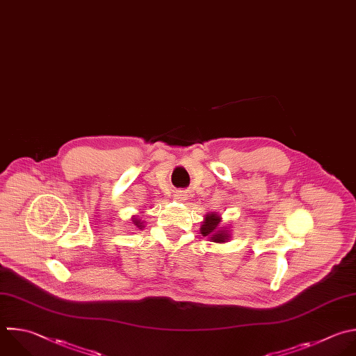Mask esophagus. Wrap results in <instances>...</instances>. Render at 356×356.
<instances>
[{
	"instance_id": "esophagus-1",
	"label": "esophagus",
	"mask_w": 356,
	"mask_h": 356,
	"mask_svg": "<svg viewBox=\"0 0 356 356\" xmlns=\"http://www.w3.org/2000/svg\"><path fill=\"white\" fill-rule=\"evenodd\" d=\"M173 197H175V200H177V201H184V200H186L184 191H175Z\"/></svg>"
}]
</instances>
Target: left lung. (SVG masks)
I'll return each instance as SVG.
<instances>
[{
    "label": "left lung",
    "mask_w": 356,
    "mask_h": 356,
    "mask_svg": "<svg viewBox=\"0 0 356 356\" xmlns=\"http://www.w3.org/2000/svg\"><path fill=\"white\" fill-rule=\"evenodd\" d=\"M222 216L218 212H209L204 216L202 225L200 227V233L211 242L215 243H226L230 241L229 226H220Z\"/></svg>",
    "instance_id": "obj_1"
}]
</instances>
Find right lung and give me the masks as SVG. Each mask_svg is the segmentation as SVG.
<instances>
[{
	"instance_id": "right-lung-1",
	"label": "right lung",
	"mask_w": 356,
	"mask_h": 356,
	"mask_svg": "<svg viewBox=\"0 0 356 356\" xmlns=\"http://www.w3.org/2000/svg\"><path fill=\"white\" fill-rule=\"evenodd\" d=\"M133 223L138 227V229H143L144 227V220H141V218H138V216H133Z\"/></svg>"
}]
</instances>
